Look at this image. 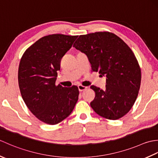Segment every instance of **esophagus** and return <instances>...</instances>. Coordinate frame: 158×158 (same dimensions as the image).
I'll return each mask as SVG.
<instances>
[{"label": "esophagus", "mask_w": 158, "mask_h": 158, "mask_svg": "<svg viewBox=\"0 0 158 158\" xmlns=\"http://www.w3.org/2000/svg\"><path fill=\"white\" fill-rule=\"evenodd\" d=\"M87 88H88V87H85V86H83L82 85H78V89L80 92H82L83 91V90L86 89Z\"/></svg>", "instance_id": "34e87169"}]
</instances>
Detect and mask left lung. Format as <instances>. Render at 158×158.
<instances>
[{
  "instance_id": "1",
  "label": "left lung",
  "mask_w": 158,
  "mask_h": 158,
  "mask_svg": "<svg viewBox=\"0 0 158 158\" xmlns=\"http://www.w3.org/2000/svg\"><path fill=\"white\" fill-rule=\"evenodd\" d=\"M73 47L88 57L92 71L105 76L106 89L92 85L96 96L90 105L106 119L116 120L129 112L138 96L141 71L132 50L109 32L80 35Z\"/></svg>"
}]
</instances>
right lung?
Masks as SVG:
<instances>
[{
  "label": "right lung",
  "mask_w": 158,
  "mask_h": 158,
  "mask_svg": "<svg viewBox=\"0 0 158 158\" xmlns=\"http://www.w3.org/2000/svg\"><path fill=\"white\" fill-rule=\"evenodd\" d=\"M77 36L61 34L43 36L26 50L18 69V83L29 110L49 125L61 122L75 108L79 98L76 85H56L60 61Z\"/></svg>",
  "instance_id": "add662e5"
}]
</instances>
